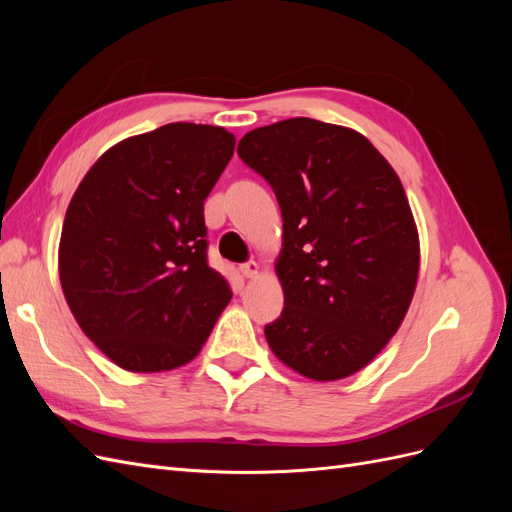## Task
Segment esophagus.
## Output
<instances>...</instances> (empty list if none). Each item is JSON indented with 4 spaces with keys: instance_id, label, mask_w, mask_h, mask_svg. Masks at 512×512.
Instances as JSON below:
<instances>
[{
    "instance_id": "obj_1",
    "label": "esophagus",
    "mask_w": 512,
    "mask_h": 512,
    "mask_svg": "<svg viewBox=\"0 0 512 512\" xmlns=\"http://www.w3.org/2000/svg\"><path fill=\"white\" fill-rule=\"evenodd\" d=\"M241 273L245 275V277H258V273H260V265L256 260H250V262H245V265H241Z\"/></svg>"
}]
</instances>
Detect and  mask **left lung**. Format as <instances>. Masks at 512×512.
<instances>
[{
  "mask_svg": "<svg viewBox=\"0 0 512 512\" xmlns=\"http://www.w3.org/2000/svg\"><path fill=\"white\" fill-rule=\"evenodd\" d=\"M239 158L282 209V316L267 344L297 374L333 382L391 342L412 303L421 243L393 166L350 128L294 117L247 132Z\"/></svg>",
  "mask_w": 512,
  "mask_h": 512,
  "instance_id": "1",
  "label": "left lung"
}]
</instances>
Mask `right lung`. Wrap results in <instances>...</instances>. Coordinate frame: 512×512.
<instances>
[{
	"instance_id": "add662e5",
	"label": "right lung",
	"mask_w": 512,
	"mask_h": 512,
	"mask_svg": "<svg viewBox=\"0 0 512 512\" xmlns=\"http://www.w3.org/2000/svg\"><path fill=\"white\" fill-rule=\"evenodd\" d=\"M235 136L166 123L106 149L76 188L59 239V282L83 333L136 374L177 369L230 303L207 262L205 198Z\"/></svg>"
}]
</instances>
